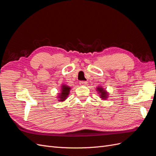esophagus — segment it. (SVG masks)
<instances>
[{"mask_svg":"<svg viewBox=\"0 0 156 156\" xmlns=\"http://www.w3.org/2000/svg\"><path fill=\"white\" fill-rule=\"evenodd\" d=\"M87 84V82L84 81H81L79 82L80 85H86Z\"/></svg>","mask_w":156,"mask_h":156,"instance_id":"1","label":"esophagus"}]
</instances>
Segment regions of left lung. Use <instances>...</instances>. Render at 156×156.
Wrapping results in <instances>:
<instances>
[{"mask_svg":"<svg viewBox=\"0 0 156 156\" xmlns=\"http://www.w3.org/2000/svg\"><path fill=\"white\" fill-rule=\"evenodd\" d=\"M97 90H98L97 91H98L100 93V96H101L100 98H102V100H105L106 98H107V96H108L107 92L105 90H103V88H101V87H98L97 88Z\"/></svg>","mask_w":156,"mask_h":156,"instance_id":"8db88e82","label":"left lung"}]
</instances>
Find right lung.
Instances as JSON below:
<instances>
[{"label":"right lung","instance_id":"add662e5","mask_svg":"<svg viewBox=\"0 0 156 156\" xmlns=\"http://www.w3.org/2000/svg\"><path fill=\"white\" fill-rule=\"evenodd\" d=\"M69 90H70V88L66 85H63L62 87V90H61V93L59 94L60 95L58 96L59 98V101H64L67 98L69 94Z\"/></svg>","mask_w":156,"mask_h":156}]
</instances>
